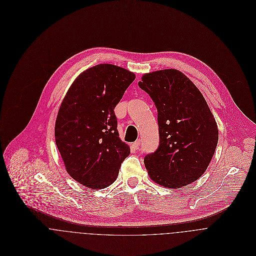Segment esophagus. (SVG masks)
<instances>
[{
    "label": "esophagus",
    "instance_id": "34e87169",
    "mask_svg": "<svg viewBox=\"0 0 256 256\" xmlns=\"http://www.w3.org/2000/svg\"><path fill=\"white\" fill-rule=\"evenodd\" d=\"M140 146H141V140H138V141H136V142L133 143V146H134L135 150H139Z\"/></svg>",
    "mask_w": 256,
    "mask_h": 256
}]
</instances>
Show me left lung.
<instances>
[{
  "instance_id": "left-lung-1",
  "label": "left lung",
  "mask_w": 256,
  "mask_h": 256,
  "mask_svg": "<svg viewBox=\"0 0 256 256\" xmlns=\"http://www.w3.org/2000/svg\"><path fill=\"white\" fill-rule=\"evenodd\" d=\"M138 84L158 110L160 145L144 158L150 178L170 189L194 182L207 170L219 139L205 98L174 69L146 74Z\"/></svg>"
}]
</instances>
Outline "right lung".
<instances>
[{
    "label": "right lung",
    "mask_w": 256,
    "mask_h": 256,
    "mask_svg": "<svg viewBox=\"0 0 256 256\" xmlns=\"http://www.w3.org/2000/svg\"><path fill=\"white\" fill-rule=\"evenodd\" d=\"M135 78L115 65H96L76 78L61 104L56 145L68 174L86 187H108L130 154L119 138L114 108Z\"/></svg>",
    "instance_id": "add662e5"
}]
</instances>
